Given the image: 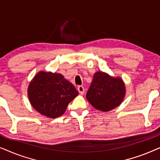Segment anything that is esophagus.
Segmentation results:
<instances>
[{"label":"esophagus","instance_id":"1","mask_svg":"<svg viewBox=\"0 0 160 160\" xmlns=\"http://www.w3.org/2000/svg\"><path fill=\"white\" fill-rule=\"evenodd\" d=\"M77 89H78V92H79L81 95H83V94L84 93V87L83 86H78Z\"/></svg>","mask_w":160,"mask_h":160}]
</instances>
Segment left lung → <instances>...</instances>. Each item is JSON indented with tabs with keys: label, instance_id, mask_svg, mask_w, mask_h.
<instances>
[{
	"label": "left lung",
	"instance_id": "obj_1",
	"mask_svg": "<svg viewBox=\"0 0 160 160\" xmlns=\"http://www.w3.org/2000/svg\"><path fill=\"white\" fill-rule=\"evenodd\" d=\"M125 95V86L120 78L97 72L87 92V99L94 108L108 111L119 106Z\"/></svg>",
	"mask_w": 160,
	"mask_h": 160
}]
</instances>
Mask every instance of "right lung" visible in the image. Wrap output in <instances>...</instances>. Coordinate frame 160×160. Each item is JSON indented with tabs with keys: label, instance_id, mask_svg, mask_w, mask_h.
<instances>
[{
	"label": "right lung",
	"instance_id": "1",
	"mask_svg": "<svg viewBox=\"0 0 160 160\" xmlns=\"http://www.w3.org/2000/svg\"><path fill=\"white\" fill-rule=\"evenodd\" d=\"M28 92L32 106L49 118L62 115L69 102L78 95L73 85L62 75L43 71L33 78Z\"/></svg>",
	"mask_w": 160,
	"mask_h": 160
}]
</instances>
